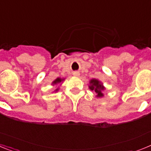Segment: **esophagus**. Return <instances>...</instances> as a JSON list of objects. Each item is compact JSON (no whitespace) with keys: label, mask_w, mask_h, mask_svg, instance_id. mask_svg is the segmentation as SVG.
Returning <instances> with one entry per match:
<instances>
[{"label":"esophagus","mask_w":151,"mask_h":151,"mask_svg":"<svg viewBox=\"0 0 151 151\" xmlns=\"http://www.w3.org/2000/svg\"><path fill=\"white\" fill-rule=\"evenodd\" d=\"M73 76H76V77H78V76H79V73H78V72H74V73H73Z\"/></svg>","instance_id":"obj_1"}]
</instances>
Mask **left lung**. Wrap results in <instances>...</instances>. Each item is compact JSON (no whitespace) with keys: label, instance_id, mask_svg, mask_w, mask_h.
<instances>
[{"label":"left lung","instance_id":"left-lung-1","mask_svg":"<svg viewBox=\"0 0 151 151\" xmlns=\"http://www.w3.org/2000/svg\"><path fill=\"white\" fill-rule=\"evenodd\" d=\"M88 88L90 90L94 91L96 93V97L101 98L104 97L103 91L105 90V87L104 86L102 82L97 78H92L89 82Z\"/></svg>","mask_w":151,"mask_h":151}]
</instances>
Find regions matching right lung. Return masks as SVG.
Segmentation results:
<instances>
[{
    "label": "right lung",
    "instance_id": "obj_1",
    "mask_svg": "<svg viewBox=\"0 0 151 151\" xmlns=\"http://www.w3.org/2000/svg\"><path fill=\"white\" fill-rule=\"evenodd\" d=\"M64 80H65V78H60V77H58V78H56L54 81H53V82H52L51 85H53V86H55V85H59V84L62 83ZM59 89H60V86H59V87H57V88H56L55 90L54 91V92H57L58 91H59Z\"/></svg>",
    "mask_w": 151,
    "mask_h": 151
}]
</instances>
